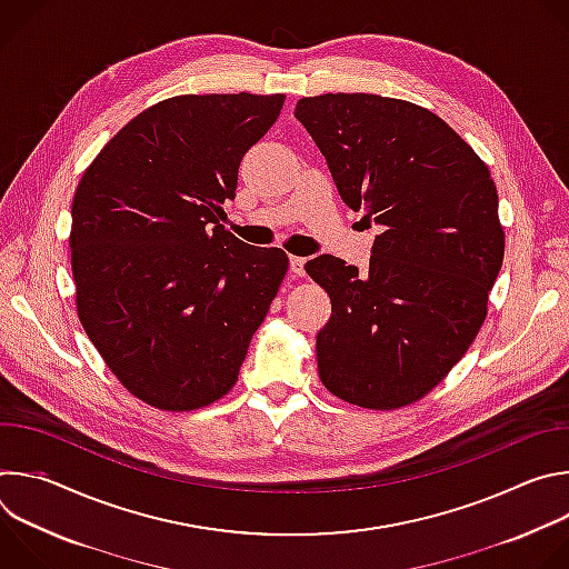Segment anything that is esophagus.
<instances>
[{
	"mask_svg": "<svg viewBox=\"0 0 569 569\" xmlns=\"http://www.w3.org/2000/svg\"><path fill=\"white\" fill-rule=\"evenodd\" d=\"M303 263H306V259H301V257H290V272H292L295 277H303Z\"/></svg>",
	"mask_w": 569,
	"mask_h": 569,
	"instance_id": "1",
	"label": "esophagus"
}]
</instances>
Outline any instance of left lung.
<instances>
[{
    "instance_id": "left-lung-1",
    "label": "left lung",
    "mask_w": 569,
    "mask_h": 569,
    "mask_svg": "<svg viewBox=\"0 0 569 569\" xmlns=\"http://www.w3.org/2000/svg\"><path fill=\"white\" fill-rule=\"evenodd\" d=\"M295 117L353 211L385 231L369 272L321 254L306 272L329 292L317 371L333 396L398 410L432 391L486 319L505 259L489 167L435 112L378 94L299 99Z\"/></svg>"
}]
</instances>
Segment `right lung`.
<instances>
[{
  "label": "right lung",
  "mask_w": 569,
  "mask_h": 569,
  "mask_svg": "<svg viewBox=\"0 0 569 569\" xmlns=\"http://www.w3.org/2000/svg\"><path fill=\"white\" fill-rule=\"evenodd\" d=\"M283 94H184L126 123L71 202L78 319L119 382L167 412L200 410L238 380L288 272L218 218Z\"/></svg>",
  "instance_id": "right-lung-1"
}]
</instances>
